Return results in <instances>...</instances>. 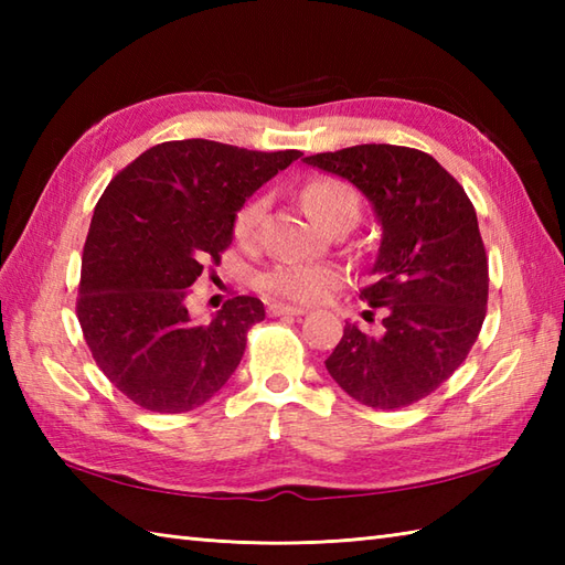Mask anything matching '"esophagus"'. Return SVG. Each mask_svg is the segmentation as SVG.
Masks as SVG:
<instances>
[{"instance_id": "34e87169", "label": "esophagus", "mask_w": 565, "mask_h": 565, "mask_svg": "<svg viewBox=\"0 0 565 565\" xmlns=\"http://www.w3.org/2000/svg\"><path fill=\"white\" fill-rule=\"evenodd\" d=\"M308 313L301 306H286V303H269V316H303Z\"/></svg>"}]
</instances>
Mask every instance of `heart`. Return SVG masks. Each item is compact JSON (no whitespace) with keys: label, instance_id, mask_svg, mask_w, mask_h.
<instances>
[{"label":"heart","instance_id":"obj_1","mask_svg":"<svg viewBox=\"0 0 565 565\" xmlns=\"http://www.w3.org/2000/svg\"><path fill=\"white\" fill-rule=\"evenodd\" d=\"M303 201L322 225H330L332 221L344 218V215L359 218V211H362V201H359L356 189L347 184L344 179L334 177H318L313 182H308L303 186ZM264 211H267L264 199H252L237 211L233 233L243 247L257 245ZM340 281L342 271L332 267V264L281 262L264 274L259 284L264 291L286 298V301L316 303L320 298H326L334 286H340Z\"/></svg>","mask_w":565,"mask_h":565}]
</instances>
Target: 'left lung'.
I'll use <instances>...</instances> for the list:
<instances>
[{"label":"left lung","mask_w":565,"mask_h":565,"mask_svg":"<svg viewBox=\"0 0 565 565\" xmlns=\"http://www.w3.org/2000/svg\"><path fill=\"white\" fill-rule=\"evenodd\" d=\"M303 162L354 184L381 225L362 298L383 308V332L347 322L326 359L330 376L376 411L423 401L463 364L486 320L488 257L473 203L423 150L371 142Z\"/></svg>","instance_id":"obj_1"}]
</instances>
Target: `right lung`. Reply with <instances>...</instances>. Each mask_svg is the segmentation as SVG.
I'll list each match as a JSON object with an SVG mask.
<instances>
[{"instance_id":"obj_1","label":"right lung","mask_w":565,"mask_h":565,"mask_svg":"<svg viewBox=\"0 0 565 565\" xmlns=\"http://www.w3.org/2000/svg\"><path fill=\"white\" fill-rule=\"evenodd\" d=\"M298 158L170 140L111 179L84 243L77 318L94 362L126 398L152 413H186L233 376L264 303L235 296L196 322L189 286L231 247L245 201Z\"/></svg>"}]
</instances>
